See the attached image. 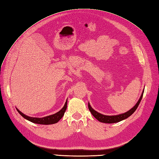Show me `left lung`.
I'll return each instance as SVG.
<instances>
[{
  "mask_svg": "<svg viewBox=\"0 0 159 159\" xmlns=\"http://www.w3.org/2000/svg\"><path fill=\"white\" fill-rule=\"evenodd\" d=\"M143 93H144V91H143L141 98H140V99H139L137 104L134 105V106L132 109H131L129 111H128L127 112L125 113H123V114H121V115H112V116H108V115H102V114H101V113H99L97 111H95L94 109H93L92 108H91L89 103H88V108H89V110L90 111V112L91 113V114L93 115V117L97 119L99 121L102 122V123H117V122H119V121H122V120H123V119H127L129 116H131V115L134 111H135V110L137 109L139 105V103H140L142 99Z\"/></svg>",
  "mask_w": 159,
  "mask_h": 159,
  "instance_id": "8db88e82",
  "label": "left lung"
}]
</instances>
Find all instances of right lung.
<instances>
[{"label": "right lung", "mask_w": 159, "mask_h": 159, "mask_svg": "<svg viewBox=\"0 0 159 159\" xmlns=\"http://www.w3.org/2000/svg\"><path fill=\"white\" fill-rule=\"evenodd\" d=\"M66 108H67V101L65 103L64 107L62 108L60 111H58L54 115H49V116L44 117L42 118L28 117V116H27V115L23 114L22 112H20L18 109H17V111H18V112L20 113L24 118H25L26 119L28 120V121H30L32 123H37V124H42V125H50V124H54V123H56L58 122L61 119V117H63V115H64Z\"/></svg>", "instance_id": "obj_1"}]
</instances>
